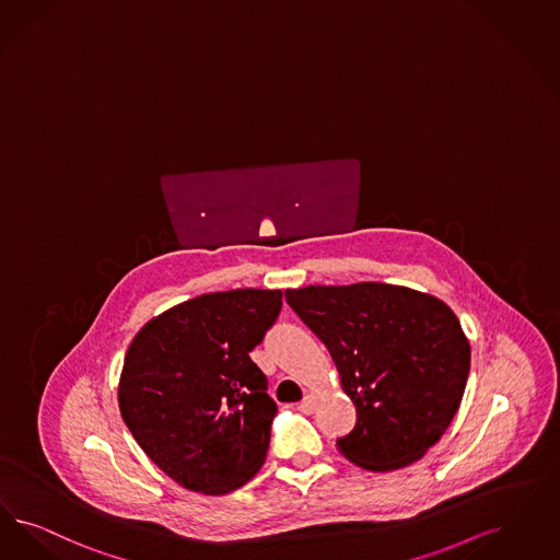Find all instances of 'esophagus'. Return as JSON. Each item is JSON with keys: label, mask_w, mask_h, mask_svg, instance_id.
I'll list each match as a JSON object with an SVG mask.
<instances>
[{"label": "esophagus", "mask_w": 560, "mask_h": 560, "mask_svg": "<svg viewBox=\"0 0 560 560\" xmlns=\"http://www.w3.org/2000/svg\"><path fill=\"white\" fill-rule=\"evenodd\" d=\"M316 406H318V397L308 393V395L302 399V404H300V411H302V413H308L310 416V413H314Z\"/></svg>", "instance_id": "esophagus-1"}]
</instances>
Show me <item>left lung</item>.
<instances>
[{"label":"left lung","mask_w":560,"mask_h":560,"mask_svg":"<svg viewBox=\"0 0 560 560\" xmlns=\"http://www.w3.org/2000/svg\"><path fill=\"white\" fill-rule=\"evenodd\" d=\"M327 346L358 411L337 448L370 471L424 457L455 418L469 374V341L444 302L386 283L308 285L285 291Z\"/></svg>","instance_id":"8db88e82"}]
</instances>
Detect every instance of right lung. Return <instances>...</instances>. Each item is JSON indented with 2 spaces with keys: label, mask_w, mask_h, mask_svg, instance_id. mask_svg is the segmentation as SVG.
I'll return each mask as SVG.
<instances>
[{
  "label": "right lung",
  "mask_w": 560,
  "mask_h": 560,
  "mask_svg": "<svg viewBox=\"0 0 560 560\" xmlns=\"http://www.w3.org/2000/svg\"><path fill=\"white\" fill-rule=\"evenodd\" d=\"M279 290L205 293L138 330L117 401L136 443L174 482L228 494L265 463L277 406L250 351L281 312Z\"/></svg>",
  "instance_id": "right-lung-1"
}]
</instances>
